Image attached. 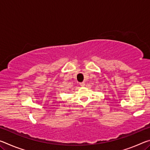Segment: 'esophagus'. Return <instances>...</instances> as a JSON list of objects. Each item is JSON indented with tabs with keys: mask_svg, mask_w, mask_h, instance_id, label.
Returning a JSON list of instances; mask_svg holds the SVG:
<instances>
[{
	"mask_svg": "<svg viewBox=\"0 0 150 150\" xmlns=\"http://www.w3.org/2000/svg\"><path fill=\"white\" fill-rule=\"evenodd\" d=\"M79 85L81 86V87H85V82H82V83H80Z\"/></svg>",
	"mask_w": 150,
	"mask_h": 150,
	"instance_id": "1",
	"label": "esophagus"
}]
</instances>
